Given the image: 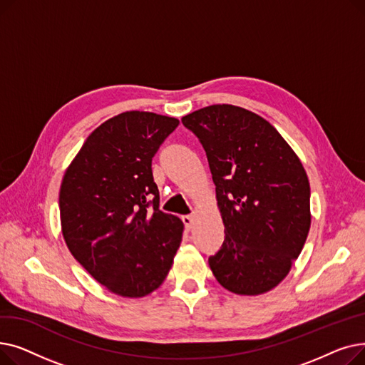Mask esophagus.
<instances>
[{
	"instance_id": "esophagus-1",
	"label": "esophagus",
	"mask_w": 365,
	"mask_h": 365,
	"mask_svg": "<svg viewBox=\"0 0 365 365\" xmlns=\"http://www.w3.org/2000/svg\"><path fill=\"white\" fill-rule=\"evenodd\" d=\"M182 220H183V223H185V227H186V231H190V229H192V226H194V216H182Z\"/></svg>"
}]
</instances>
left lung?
<instances>
[{
    "label": "left lung",
    "mask_w": 365,
    "mask_h": 365,
    "mask_svg": "<svg viewBox=\"0 0 365 365\" xmlns=\"http://www.w3.org/2000/svg\"><path fill=\"white\" fill-rule=\"evenodd\" d=\"M182 123L207 153L225 225L210 269L231 293L271 292L289 275L311 229L302 161L271 123L240 106H205Z\"/></svg>",
    "instance_id": "8db88e82"
}]
</instances>
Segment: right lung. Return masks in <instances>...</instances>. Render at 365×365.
Masks as SVG:
<instances>
[{
  "instance_id": "obj_1",
  "label": "right lung",
  "mask_w": 365,
  "mask_h": 365,
  "mask_svg": "<svg viewBox=\"0 0 365 365\" xmlns=\"http://www.w3.org/2000/svg\"><path fill=\"white\" fill-rule=\"evenodd\" d=\"M179 120L127 110L101 124L68 165L59 192L71 255L105 289L148 296L164 282L183 222L163 213L152 157Z\"/></svg>"
}]
</instances>
